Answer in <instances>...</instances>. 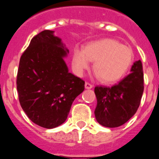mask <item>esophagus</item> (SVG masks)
Instances as JSON below:
<instances>
[{"label": "esophagus", "instance_id": "34e87169", "mask_svg": "<svg viewBox=\"0 0 159 159\" xmlns=\"http://www.w3.org/2000/svg\"><path fill=\"white\" fill-rule=\"evenodd\" d=\"M85 89H92L93 88V85H91L90 83H89V82H85Z\"/></svg>", "mask_w": 159, "mask_h": 159}]
</instances>
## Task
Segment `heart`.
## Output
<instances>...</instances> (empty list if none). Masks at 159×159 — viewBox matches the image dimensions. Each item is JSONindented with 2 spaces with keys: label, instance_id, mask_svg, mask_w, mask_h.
I'll list each match as a JSON object with an SVG mask.
<instances>
[{
  "label": "heart",
  "instance_id": "obj_1",
  "mask_svg": "<svg viewBox=\"0 0 159 159\" xmlns=\"http://www.w3.org/2000/svg\"><path fill=\"white\" fill-rule=\"evenodd\" d=\"M93 63V70L104 83H112L125 75L134 61L133 50L110 38L92 41L83 50L76 49L73 55L72 66L78 76Z\"/></svg>",
  "mask_w": 159,
  "mask_h": 159
}]
</instances>
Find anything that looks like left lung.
<instances>
[{
  "label": "left lung",
  "instance_id": "obj_1",
  "mask_svg": "<svg viewBox=\"0 0 159 159\" xmlns=\"http://www.w3.org/2000/svg\"><path fill=\"white\" fill-rule=\"evenodd\" d=\"M131 73L112 87L96 86L97 121L103 126L118 127L130 119L140 105L144 89L143 65L135 61Z\"/></svg>",
  "mask_w": 159,
  "mask_h": 159
}]
</instances>
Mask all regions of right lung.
<instances>
[{
  "mask_svg": "<svg viewBox=\"0 0 159 159\" xmlns=\"http://www.w3.org/2000/svg\"><path fill=\"white\" fill-rule=\"evenodd\" d=\"M54 31L32 38L21 55L16 89L22 109L34 123L53 129L66 121L85 81L69 72L64 58L69 49Z\"/></svg>",
  "mask_w": 159,
  "mask_h": 159,
  "instance_id": "1",
  "label": "right lung"
}]
</instances>
